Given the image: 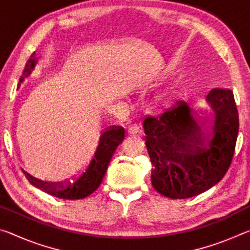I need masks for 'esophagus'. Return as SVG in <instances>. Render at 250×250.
I'll return each mask as SVG.
<instances>
[{
  "mask_svg": "<svg viewBox=\"0 0 250 250\" xmlns=\"http://www.w3.org/2000/svg\"><path fill=\"white\" fill-rule=\"evenodd\" d=\"M128 133L131 135V134H141L142 133V130L139 128L138 125H130L129 129H128Z\"/></svg>",
  "mask_w": 250,
  "mask_h": 250,
  "instance_id": "esophagus-1",
  "label": "esophagus"
}]
</instances>
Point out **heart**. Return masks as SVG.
Wrapping results in <instances>:
<instances>
[{"label": "heart", "instance_id": "1", "mask_svg": "<svg viewBox=\"0 0 250 250\" xmlns=\"http://www.w3.org/2000/svg\"><path fill=\"white\" fill-rule=\"evenodd\" d=\"M170 90H171L170 88H167V89L164 90L162 94H161V98H166L167 96H168V94H170Z\"/></svg>", "mask_w": 250, "mask_h": 250}]
</instances>
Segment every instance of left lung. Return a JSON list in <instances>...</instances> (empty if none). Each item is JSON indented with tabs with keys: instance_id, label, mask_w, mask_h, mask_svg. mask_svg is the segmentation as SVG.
Wrapping results in <instances>:
<instances>
[{
	"instance_id": "1",
	"label": "left lung",
	"mask_w": 250,
	"mask_h": 250,
	"mask_svg": "<svg viewBox=\"0 0 250 250\" xmlns=\"http://www.w3.org/2000/svg\"><path fill=\"white\" fill-rule=\"evenodd\" d=\"M206 101L214 110L207 137L184 101L143 121L153 167L152 186L161 195L174 200L196 196L217 184L230 166L239 128L234 94L214 88Z\"/></svg>"
}]
</instances>
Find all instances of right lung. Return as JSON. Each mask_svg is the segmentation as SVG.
<instances>
[{
    "label": "right lung",
    "mask_w": 250,
    "mask_h": 250,
    "mask_svg": "<svg viewBox=\"0 0 250 250\" xmlns=\"http://www.w3.org/2000/svg\"><path fill=\"white\" fill-rule=\"evenodd\" d=\"M37 64V58L35 57V52L32 54L31 58L28 59L22 76L19 82V88L24 82V79L32 74ZM125 129L122 126H112L101 133L99 138L98 146L88 164L83 170L74 176L71 180L62 183H48V182H42L24 172L26 177L33 185L41 188L42 191L49 194L54 197L62 198V200H80L89 196L94 193L103 182L104 176L107 171L110 160H111L117 146L124 141Z\"/></svg>",
    "instance_id": "1"
}]
</instances>
